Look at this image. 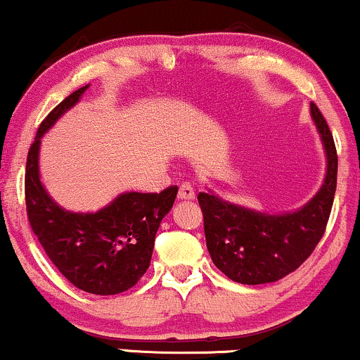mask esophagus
<instances>
[{"instance_id": "34e87169", "label": "esophagus", "mask_w": 360, "mask_h": 360, "mask_svg": "<svg viewBox=\"0 0 360 360\" xmlns=\"http://www.w3.org/2000/svg\"><path fill=\"white\" fill-rule=\"evenodd\" d=\"M177 200H194V189L193 186L189 183H184L181 184L179 191H177Z\"/></svg>"}]
</instances>
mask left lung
Returning a JSON list of instances; mask_svg holds the SVG:
<instances>
[{
  "mask_svg": "<svg viewBox=\"0 0 360 360\" xmlns=\"http://www.w3.org/2000/svg\"><path fill=\"white\" fill-rule=\"evenodd\" d=\"M326 155L325 181L307 205L291 213H260L200 193L206 247L214 266L240 284H266L296 271L323 237L337 189V150L315 103L309 105Z\"/></svg>",
  "mask_w": 360,
  "mask_h": 360,
  "instance_id": "8db88e82",
  "label": "left lung"
}]
</instances>
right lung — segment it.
<instances>
[{
	"instance_id": "1",
	"label": "right lung",
	"mask_w": 360,
	"mask_h": 360,
	"mask_svg": "<svg viewBox=\"0 0 360 360\" xmlns=\"http://www.w3.org/2000/svg\"><path fill=\"white\" fill-rule=\"evenodd\" d=\"M88 88L69 94L40 123L27 157L25 201L32 230L62 276L82 291L108 296L134 288L146 274L177 186L160 193H123L96 213L68 212L49 196L40 181V139Z\"/></svg>"
}]
</instances>
